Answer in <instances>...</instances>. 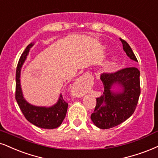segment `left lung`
Here are the masks:
<instances>
[{
    "instance_id": "8db88e82",
    "label": "left lung",
    "mask_w": 158,
    "mask_h": 158,
    "mask_svg": "<svg viewBox=\"0 0 158 158\" xmlns=\"http://www.w3.org/2000/svg\"><path fill=\"white\" fill-rule=\"evenodd\" d=\"M123 50L130 59L137 61L135 54L126 41L120 39ZM104 92L97 98V104L91 118L100 129H109L120 124L135 111L140 94V71L136 67H127L101 76ZM117 85L122 88L114 93L111 88Z\"/></svg>"
}]
</instances>
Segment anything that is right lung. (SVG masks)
Here are the masks:
<instances>
[{"instance_id": "right-lung-1", "label": "right lung", "mask_w": 158, "mask_h": 158, "mask_svg": "<svg viewBox=\"0 0 158 158\" xmlns=\"http://www.w3.org/2000/svg\"><path fill=\"white\" fill-rule=\"evenodd\" d=\"M34 43L29 44L21 55L16 70V91L15 99L21 111L29 122L44 129H54L61 125L67 114L68 103L64 100L62 95L56 104L49 108L34 106L29 104L23 97L20 85V71L26 59L30 48Z\"/></svg>"}]
</instances>
